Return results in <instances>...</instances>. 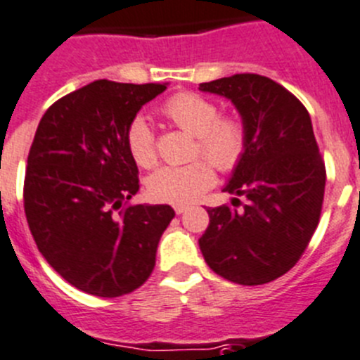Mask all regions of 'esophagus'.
I'll return each mask as SVG.
<instances>
[{
	"mask_svg": "<svg viewBox=\"0 0 360 360\" xmlns=\"http://www.w3.org/2000/svg\"><path fill=\"white\" fill-rule=\"evenodd\" d=\"M186 210H188V207L184 206V204H177V206H174V211H176L177 214H183Z\"/></svg>",
	"mask_w": 360,
	"mask_h": 360,
	"instance_id": "esophagus-1",
	"label": "esophagus"
}]
</instances>
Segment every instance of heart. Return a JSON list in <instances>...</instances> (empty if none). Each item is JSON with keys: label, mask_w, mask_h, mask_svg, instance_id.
<instances>
[{"label": "heart", "mask_w": 360, "mask_h": 360, "mask_svg": "<svg viewBox=\"0 0 360 360\" xmlns=\"http://www.w3.org/2000/svg\"><path fill=\"white\" fill-rule=\"evenodd\" d=\"M163 113L186 133L197 136L195 153L206 156L217 169L229 172L247 149V129L236 117H220L217 103L193 92H181L163 104ZM127 149L140 167L156 161V142L149 122L134 117L127 126ZM214 183L211 165L202 160L188 165H167L147 179V191L154 200L188 204L199 199Z\"/></svg>", "instance_id": "1"}]
</instances>
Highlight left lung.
<instances>
[{
    "label": "left lung",
    "mask_w": 360,
    "mask_h": 360,
    "mask_svg": "<svg viewBox=\"0 0 360 360\" xmlns=\"http://www.w3.org/2000/svg\"><path fill=\"white\" fill-rule=\"evenodd\" d=\"M226 97L247 129V149L224 191L247 202L210 207L199 247L207 266L243 286L275 281L297 264L320 221L325 165L311 117L284 86L259 74L200 83Z\"/></svg>",
    "instance_id": "1"
}]
</instances>
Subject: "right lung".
<instances>
[{
  "mask_svg": "<svg viewBox=\"0 0 360 360\" xmlns=\"http://www.w3.org/2000/svg\"><path fill=\"white\" fill-rule=\"evenodd\" d=\"M169 83L97 79L44 113L28 154L25 213L40 254L74 288L122 297L153 274L167 204L122 207L139 191L127 126Z\"/></svg>",
  "mask_w": 360,
  "mask_h": 360,
  "instance_id": "1",
  "label": "right lung"
}]
</instances>
